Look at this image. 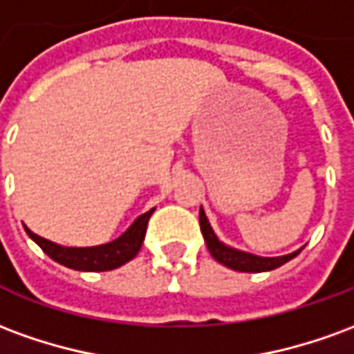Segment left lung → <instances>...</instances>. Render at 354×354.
Here are the masks:
<instances>
[{
  "label": "left lung",
  "mask_w": 354,
  "mask_h": 354,
  "mask_svg": "<svg viewBox=\"0 0 354 354\" xmlns=\"http://www.w3.org/2000/svg\"><path fill=\"white\" fill-rule=\"evenodd\" d=\"M199 223L201 231H203V237L207 241V246L212 258L216 261H220L225 267H230L233 271H243V273H263V271H271V269H277V267L284 266L286 261H290L292 258H296L297 254L301 252V248L296 250V252L288 254V256H281V258H261V256H254V254L241 252V250H235V248H230L223 243L218 241V237L214 235V231L208 223V218L205 214V210L201 207L199 210Z\"/></svg>",
  "instance_id": "1"
}]
</instances>
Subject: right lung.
<instances>
[{
	"instance_id": "add662e5",
	"label": "right lung",
	"mask_w": 354,
	"mask_h": 354,
	"mask_svg": "<svg viewBox=\"0 0 354 354\" xmlns=\"http://www.w3.org/2000/svg\"><path fill=\"white\" fill-rule=\"evenodd\" d=\"M153 210L155 208H151L149 212L136 218V222L132 223L131 227L124 231L121 237L115 239L113 243L102 246H91V248L58 246L47 241V239L32 233L28 227H24V230L30 235V239L39 245L43 252L47 254L50 260L58 261L60 266L70 267V269H75V271H111V269H117L127 261H131L140 252V246H142L144 237H146L147 222L153 214Z\"/></svg>"
}]
</instances>
